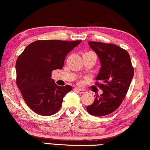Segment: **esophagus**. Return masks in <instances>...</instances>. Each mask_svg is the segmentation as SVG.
<instances>
[{"mask_svg":"<svg viewBox=\"0 0 150 150\" xmlns=\"http://www.w3.org/2000/svg\"><path fill=\"white\" fill-rule=\"evenodd\" d=\"M75 91H76L77 92H78L79 94H80V95H81V94H84L85 93V90H82V89H80V88H75Z\"/></svg>","mask_w":150,"mask_h":150,"instance_id":"esophagus-1","label":"esophagus"}]
</instances>
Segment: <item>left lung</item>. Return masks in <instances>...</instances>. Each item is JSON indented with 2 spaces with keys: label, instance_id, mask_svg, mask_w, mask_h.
Returning a JSON list of instances; mask_svg holds the SVG:
<instances>
[{
  "label": "left lung",
  "instance_id": "8db88e82",
  "mask_svg": "<svg viewBox=\"0 0 150 150\" xmlns=\"http://www.w3.org/2000/svg\"><path fill=\"white\" fill-rule=\"evenodd\" d=\"M88 44L100 60L101 68L96 78L98 82L95 83L103 93L96 96L93 103L86 109L92 115L101 117L112 113L120 106L128 92L134 70L126 50L112 44Z\"/></svg>",
  "mask_w": 150,
  "mask_h": 150
}]
</instances>
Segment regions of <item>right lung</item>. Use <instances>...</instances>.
<instances>
[{
    "mask_svg": "<svg viewBox=\"0 0 150 150\" xmlns=\"http://www.w3.org/2000/svg\"><path fill=\"white\" fill-rule=\"evenodd\" d=\"M81 40H38L27 46L16 62V85L28 106L40 115L60 110L62 99L71 87L59 86L51 72L63 67L67 55Z\"/></svg>",
    "mask_w": 150,
    "mask_h": 150,
    "instance_id": "right-lung-1",
    "label": "right lung"
}]
</instances>
